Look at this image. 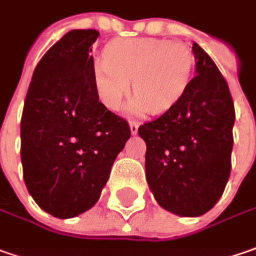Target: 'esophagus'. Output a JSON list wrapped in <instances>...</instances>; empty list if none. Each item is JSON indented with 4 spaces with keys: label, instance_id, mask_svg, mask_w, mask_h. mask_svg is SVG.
<instances>
[{
    "label": "esophagus",
    "instance_id": "34e87169",
    "mask_svg": "<svg viewBox=\"0 0 256 256\" xmlns=\"http://www.w3.org/2000/svg\"><path fill=\"white\" fill-rule=\"evenodd\" d=\"M138 130H139V123L138 122H130V133L138 134Z\"/></svg>",
    "mask_w": 256,
    "mask_h": 256
}]
</instances>
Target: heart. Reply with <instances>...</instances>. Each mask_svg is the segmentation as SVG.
<instances>
[{"instance_id": "obj_1", "label": "heart", "mask_w": 256, "mask_h": 256, "mask_svg": "<svg viewBox=\"0 0 256 256\" xmlns=\"http://www.w3.org/2000/svg\"><path fill=\"white\" fill-rule=\"evenodd\" d=\"M194 66L190 48L179 41L158 38L120 40L108 44L104 62L94 68V87L102 103L118 110L130 90L128 112L163 113L180 97Z\"/></svg>"}]
</instances>
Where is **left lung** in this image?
I'll use <instances>...</instances> for the list:
<instances>
[{
  "label": "left lung",
  "mask_w": 256,
  "mask_h": 256,
  "mask_svg": "<svg viewBox=\"0 0 256 256\" xmlns=\"http://www.w3.org/2000/svg\"><path fill=\"white\" fill-rule=\"evenodd\" d=\"M194 76L156 120L139 128L146 180L158 204L179 216H200L222 196L230 174L235 108L228 83L196 42Z\"/></svg>",
  "instance_id": "8db88e82"
}]
</instances>
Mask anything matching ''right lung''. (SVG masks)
I'll return each instance as SVG.
<instances>
[{
  "instance_id": "obj_1",
  "label": "right lung",
  "mask_w": 256,
  "mask_h": 256,
  "mask_svg": "<svg viewBox=\"0 0 256 256\" xmlns=\"http://www.w3.org/2000/svg\"><path fill=\"white\" fill-rule=\"evenodd\" d=\"M96 30H72L32 72L21 117L24 182L36 204L60 219L96 205L130 139L128 122L98 102Z\"/></svg>"
}]
</instances>
